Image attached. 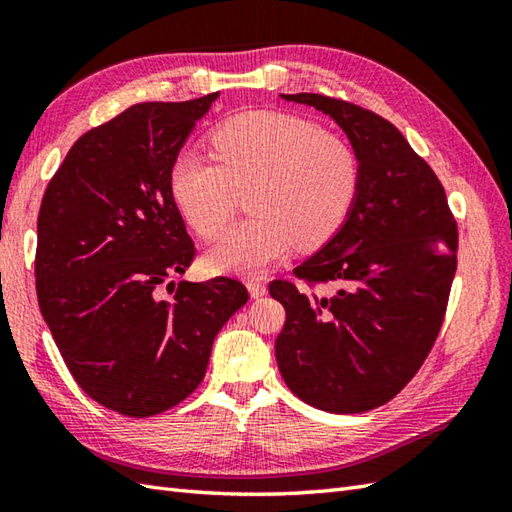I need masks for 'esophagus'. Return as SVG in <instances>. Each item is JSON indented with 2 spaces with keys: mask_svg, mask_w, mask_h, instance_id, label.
<instances>
[{
  "mask_svg": "<svg viewBox=\"0 0 512 512\" xmlns=\"http://www.w3.org/2000/svg\"><path fill=\"white\" fill-rule=\"evenodd\" d=\"M250 297H264L266 295V281L264 279H248Z\"/></svg>",
  "mask_w": 512,
  "mask_h": 512,
  "instance_id": "esophagus-1",
  "label": "esophagus"
}]
</instances>
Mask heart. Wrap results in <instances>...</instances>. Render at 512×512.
I'll use <instances>...</instances> for the list:
<instances>
[{
	"label": "heart",
	"mask_w": 512,
	"mask_h": 512,
	"mask_svg": "<svg viewBox=\"0 0 512 512\" xmlns=\"http://www.w3.org/2000/svg\"><path fill=\"white\" fill-rule=\"evenodd\" d=\"M217 162L180 154L171 165V193L200 237L231 224L237 195L248 193L250 217L206 253L215 273L257 275L292 244L317 248L339 231L358 198L361 156L345 138L303 116L244 112L211 136Z\"/></svg>",
	"instance_id": "heart-1"
}]
</instances>
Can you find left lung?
<instances>
[{
    "instance_id": "8db88e82",
    "label": "left lung",
    "mask_w": 512,
    "mask_h": 512,
    "mask_svg": "<svg viewBox=\"0 0 512 512\" xmlns=\"http://www.w3.org/2000/svg\"><path fill=\"white\" fill-rule=\"evenodd\" d=\"M332 116L361 156L358 198L319 253L270 281L286 308L275 341L295 396L330 413L385 405L418 374L442 328L458 268L447 193L387 118L323 94H284ZM325 285L323 296L314 293Z\"/></svg>"
}]
</instances>
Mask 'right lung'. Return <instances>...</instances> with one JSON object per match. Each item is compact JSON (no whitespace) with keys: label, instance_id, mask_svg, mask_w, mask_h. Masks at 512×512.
<instances>
[{"label":"right lung","instance_id":"1","mask_svg":"<svg viewBox=\"0 0 512 512\" xmlns=\"http://www.w3.org/2000/svg\"><path fill=\"white\" fill-rule=\"evenodd\" d=\"M217 92L138 103L85 132L43 193L37 299L85 394L129 418L191 396L222 325L248 301L242 281H180L195 246L171 193V165Z\"/></svg>","mask_w":512,"mask_h":512}]
</instances>
